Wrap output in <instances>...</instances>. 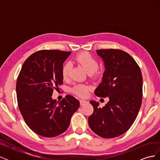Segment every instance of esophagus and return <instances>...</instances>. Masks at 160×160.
I'll return each mask as SVG.
<instances>
[{
    "label": "esophagus",
    "instance_id": "esophagus-1",
    "mask_svg": "<svg viewBox=\"0 0 160 160\" xmlns=\"http://www.w3.org/2000/svg\"><path fill=\"white\" fill-rule=\"evenodd\" d=\"M79 101H80V105H84L85 104L89 103L88 101H85V100H83V99H81Z\"/></svg>",
    "mask_w": 160,
    "mask_h": 160
}]
</instances>
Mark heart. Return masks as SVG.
Returning <instances> with one entry per match:
<instances>
[{
    "instance_id": "obj_1",
    "label": "heart",
    "mask_w": 160,
    "mask_h": 160,
    "mask_svg": "<svg viewBox=\"0 0 160 160\" xmlns=\"http://www.w3.org/2000/svg\"><path fill=\"white\" fill-rule=\"evenodd\" d=\"M75 61L83 66L87 72L89 73H93L98 70L99 62L89 52H84L79 53L75 57ZM71 70L70 62H66L62 67L61 73L62 78L67 79L69 78ZM90 90V87L84 84H77L72 88L71 91L77 95L84 98L88 95Z\"/></svg>"
}]
</instances>
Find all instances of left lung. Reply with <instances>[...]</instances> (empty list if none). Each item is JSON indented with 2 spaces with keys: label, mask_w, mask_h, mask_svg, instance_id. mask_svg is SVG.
Returning a JSON list of instances; mask_svg holds the SVG:
<instances>
[{
  "label": "left lung",
  "mask_w": 160,
  "mask_h": 160,
  "mask_svg": "<svg viewBox=\"0 0 160 160\" xmlns=\"http://www.w3.org/2000/svg\"><path fill=\"white\" fill-rule=\"evenodd\" d=\"M105 71L95 94L109 98L104 107L91 101L93 113L88 119L91 129L103 138L123 134L132 126L141 108L143 79L137 62L128 52L119 49H99Z\"/></svg>",
  "instance_id": "1"
}]
</instances>
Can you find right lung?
I'll use <instances>...</instances> for the list:
<instances>
[{
    "instance_id": "right-lung-1",
    "label": "right lung",
    "mask_w": 160,
    "mask_h": 160,
    "mask_svg": "<svg viewBox=\"0 0 160 160\" xmlns=\"http://www.w3.org/2000/svg\"><path fill=\"white\" fill-rule=\"evenodd\" d=\"M71 52L42 50L24 62L17 81L18 105L29 128L46 138L57 136L67 129L79 101L67 95L61 101L52 98L53 89L62 84V64Z\"/></svg>"
}]
</instances>
